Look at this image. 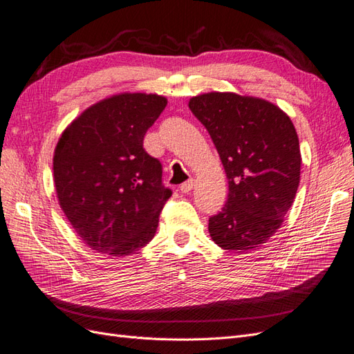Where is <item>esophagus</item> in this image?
Wrapping results in <instances>:
<instances>
[{"mask_svg":"<svg viewBox=\"0 0 354 354\" xmlns=\"http://www.w3.org/2000/svg\"><path fill=\"white\" fill-rule=\"evenodd\" d=\"M193 187H194V180L193 179H189V180H187V183H184V184H180V193H184V194H187V193H189L191 189H193Z\"/></svg>","mask_w":354,"mask_h":354,"instance_id":"1","label":"esophagus"}]
</instances>
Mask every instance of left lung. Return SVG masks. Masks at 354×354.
I'll return each instance as SVG.
<instances>
[{
    "label": "left lung",
    "mask_w": 354,
    "mask_h": 354,
    "mask_svg": "<svg viewBox=\"0 0 354 354\" xmlns=\"http://www.w3.org/2000/svg\"><path fill=\"white\" fill-rule=\"evenodd\" d=\"M206 127L228 178V198L209 218V233L227 250L259 248L283 224L301 174L297 130L268 100L210 92L189 99Z\"/></svg>",
    "instance_id": "left-lung-1"
}]
</instances>
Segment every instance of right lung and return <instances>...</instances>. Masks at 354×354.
Listing matches in <instances>:
<instances>
[{"label": "right lung", "mask_w": 354, "mask_h": 354, "mask_svg": "<svg viewBox=\"0 0 354 354\" xmlns=\"http://www.w3.org/2000/svg\"><path fill=\"white\" fill-rule=\"evenodd\" d=\"M166 105L158 95H114L87 108L59 139V205L78 237L99 254H136L156 234L171 189L161 183L160 161L144 149V136Z\"/></svg>", "instance_id": "right-lung-1"}]
</instances>
